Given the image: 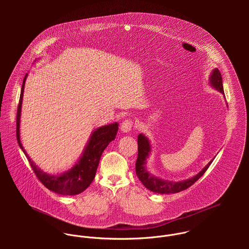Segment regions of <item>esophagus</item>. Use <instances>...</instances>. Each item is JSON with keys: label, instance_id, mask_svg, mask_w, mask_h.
Segmentation results:
<instances>
[{"label": "esophagus", "instance_id": "1", "mask_svg": "<svg viewBox=\"0 0 249 249\" xmlns=\"http://www.w3.org/2000/svg\"><path fill=\"white\" fill-rule=\"evenodd\" d=\"M132 126H133V122L130 121V120H124L122 124H121V130L124 132V133H127L129 132L131 129H132Z\"/></svg>", "mask_w": 249, "mask_h": 249}]
</instances>
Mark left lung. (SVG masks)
Segmentation results:
<instances>
[{
    "instance_id": "8db88e82",
    "label": "left lung",
    "mask_w": 249,
    "mask_h": 249,
    "mask_svg": "<svg viewBox=\"0 0 249 249\" xmlns=\"http://www.w3.org/2000/svg\"><path fill=\"white\" fill-rule=\"evenodd\" d=\"M209 85L214 90L218 91L221 95H223V98L225 99L221 73L218 71L217 68H213V71L209 76ZM151 150H152V145L149 139L145 137L142 133L139 134L138 135V158L135 164L136 176L138 177L139 180L142 182V185L146 189H148L153 193L161 194V195L175 194V193L181 192L183 190H186L187 188L192 186L196 180H198L204 175V173L207 171V169L209 168V166L211 165L214 158L213 157V159L195 177L185 179V180L174 181V180H168L165 178L156 177L147 170L146 163L149 155L151 154Z\"/></svg>"
}]
</instances>
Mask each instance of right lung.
I'll list each match as a JSON object with an SVG mask.
<instances>
[{"label": "right lung", "instance_id": "1", "mask_svg": "<svg viewBox=\"0 0 249 249\" xmlns=\"http://www.w3.org/2000/svg\"><path fill=\"white\" fill-rule=\"evenodd\" d=\"M38 60L39 59H36V61ZM27 77H28V73L25 75V78L22 84L20 101H19L18 111H17L16 137H17L19 146L25 153L26 157L28 158L31 164V167L36 173V177L47 189L62 196L78 195L83 191H85L94 180L100 160H101V156L104 150L107 148V145L109 144V142L115 140L118 129H119V124L115 122L107 125H103L98 128H95L92 131L88 139V142L85 144V147L83 148V151L80 157L68 171L62 174H57V175H51V174L45 173L31 159V157L29 156V154L27 153V151L25 150L21 142V137H20L21 112H22L23 96H24V89H25V83H26Z\"/></svg>", "mask_w": 249, "mask_h": 249}]
</instances>
